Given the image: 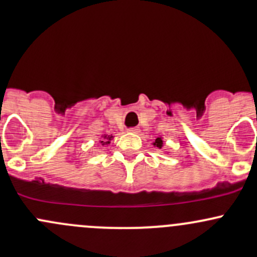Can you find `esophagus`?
<instances>
[{"instance_id":"1","label":"esophagus","mask_w":257,"mask_h":257,"mask_svg":"<svg viewBox=\"0 0 257 257\" xmlns=\"http://www.w3.org/2000/svg\"><path fill=\"white\" fill-rule=\"evenodd\" d=\"M127 131L131 132V134H139L140 128H139V127H131V128H128Z\"/></svg>"}]
</instances>
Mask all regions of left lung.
Wrapping results in <instances>:
<instances>
[{
    "label": "left lung",
    "mask_w": 257,
    "mask_h": 257,
    "mask_svg": "<svg viewBox=\"0 0 257 257\" xmlns=\"http://www.w3.org/2000/svg\"><path fill=\"white\" fill-rule=\"evenodd\" d=\"M153 146L154 147H158L159 150H161L163 146H164V141H163L162 137H157V140L153 142Z\"/></svg>",
    "instance_id": "8db88e82"
}]
</instances>
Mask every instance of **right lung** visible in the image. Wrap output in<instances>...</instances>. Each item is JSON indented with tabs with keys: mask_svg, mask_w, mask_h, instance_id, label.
Here are the masks:
<instances>
[{
	"mask_svg": "<svg viewBox=\"0 0 257 257\" xmlns=\"http://www.w3.org/2000/svg\"><path fill=\"white\" fill-rule=\"evenodd\" d=\"M112 139H114V136H112V135H103L99 142H100L101 146H107V145H110V142H111Z\"/></svg>",
	"mask_w": 257,
	"mask_h": 257,
	"instance_id": "1",
	"label": "right lung"
}]
</instances>
